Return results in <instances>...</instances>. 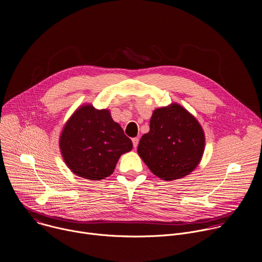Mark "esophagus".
Returning <instances> with one entry per match:
<instances>
[{
  "label": "esophagus",
  "mask_w": 262,
  "mask_h": 262,
  "mask_svg": "<svg viewBox=\"0 0 262 262\" xmlns=\"http://www.w3.org/2000/svg\"><path fill=\"white\" fill-rule=\"evenodd\" d=\"M133 144H134V147L137 148L139 144V138H133Z\"/></svg>",
  "instance_id": "obj_1"
}]
</instances>
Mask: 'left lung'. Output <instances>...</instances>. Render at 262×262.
<instances>
[{"label": "left lung", "mask_w": 262, "mask_h": 262, "mask_svg": "<svg viewBox=\"0 0 262 262\" xmlns=\"http://www.w3.org/2000/svg\"><path fill=\"white\" fill-rule=\"evenodd\" d=\"M149 127L139 142L138 154L154 174L172 180L197 167L205 139L201 125L188 111L177 103L157 108Z\"/></svg>", "instance_id": "obj_1"}]
</instances>
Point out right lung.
<instances>
[{
	"mask_svg": "<svg viewBox=\"0 0 262 262\" xmlns=\"http://www.w3.org/2000/svg\"><path fill=\"white\" fill-rule=\"evenodd\" d=\"M132 140L107 110L87 104L66 122L60 149L68 168L78 176L99 180L114 172L121 155L132 150Z\"/></svg>",
	"mask_w": 262,
	"mask_h": 262,
	"instance_id": "add662e5",
	"label": "right lung"
}]
</instances>
